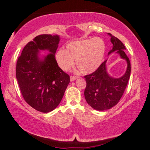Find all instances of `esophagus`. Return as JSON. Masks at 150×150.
I'll return each mask as SVG.
<instances>
[{"label":"esophagus","mask_w":150,"mask_h":150,"mask_svg":"<svg viewBox=\"0 0 150 150\" xmlns=\"http://www.w3.org/2000/svg\"><path fill=\"white\" fill-rule=\"evenodd\" d=\"M78 77H76V76H73V75H71L70 77V80H71V81H75V79H77Z\"/></svg>","instance_id":"1"}]
</instances>
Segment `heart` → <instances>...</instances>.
Wrapping results in <instances>:
<instances>
[{
  "mask_svg": "<svg viewBox=\"0 0 150 150\" xmlns=\"http://www.w3.org/2000/svg\"><path fill=\"white\" fill-rule=\"evenodd\" d=\"M105 52V44L100 38L85 39L67 43L65 50L59 49L55 59L63 71H69L75 65L81 73L88 74L99 67Z\"/></svg>",
  "mask_w": 150,
  "mask_h": 150,
  "instance_id": "1",
  "label": "heart"
}]
</instances>
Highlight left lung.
<instances>
[{
	"mask_svg": "<svg viewBox=\"0 0 150 150\" xmlns=\"http://www.w3.org/2000/svg\"><path fill=\"white\" fill-rule=\"evenodd\" d=\"M108 35L111 37L110 42L113 45L108 54L116 51L121 58L126 61L128 66L122 77L113 78L106 71V60L95 71L85 76L87 83L84 93L86 101L97 110H108L118 103L128 85L131 72L130 62L125 53V46L117 38L110 33Z\"/></svg>",
	"mask_w": 150,
	"mask_h": 150,
	"instance_id": "obj_1",
	"label": "left lung"
}]
</instances>
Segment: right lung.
Wrapping results in <instances>:
<instances>
[{"label": "right lung", "mask_w": 150, "mask_h": 150, "mask_svg": "<svg viewBox=\"0 0 150 150\" xmlns=\"http://www.w3.org/2000/svg\"><path fill=\"white\" fill-rule=\"evenodd\" d=\"M59 35L42 34L25 45L18 59L16 76L24 100L33 108L49 112L57 107L70 82L69 75L58 66L55 54ZM51 53L44 60L39 50Z\"/></svg>", "instance_id": "1"}]
</instances>
